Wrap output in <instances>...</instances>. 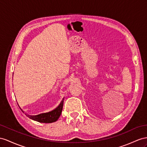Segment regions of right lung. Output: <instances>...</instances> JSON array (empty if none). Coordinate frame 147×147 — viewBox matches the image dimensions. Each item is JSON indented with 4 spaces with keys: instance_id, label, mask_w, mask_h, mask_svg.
Masks as SVG:
<instances>
[{
    "instance_id": "right-lung-1",
    "label": "right lung",
    "mask_w": 147,
    "mask_h": 147,
    "mask_svg": "<svg viewBox=\"0 0 147 147\" xmlns=\"http://www.w3.org/2000/svg\"><path fill=\"white\" fill-rule=\"evenodd\" d=\"M63 102L64 99L62 100L61 102L60 103V104L57 108H56L55 110L52 111L50 112L44 113V114H41L38 115H29L27 114H26V115H27L30 119L41 123H52L56 122V120L58 119L60 115L61 114L63 106ZM22 111L24 112V111L22 110Z\"/></svg>"
}]
</instances>
